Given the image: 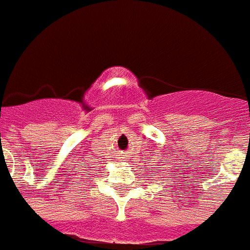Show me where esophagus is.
I'll use <instances>...</instances> for the list:
<instances>
[{"label":"esophagus","instance_id":"obj_1","mask_svg":"<svg viewBox=\"0 0 250 250\" xmlns=\"http://www.w3.org/2000/svg\"><path fill=\"white\" fill-rule=\"evenodd\" d=\"M121 159H123V157H121Z\"/></svg>","mask_w":250,"mask_h":250}]
</instances>
